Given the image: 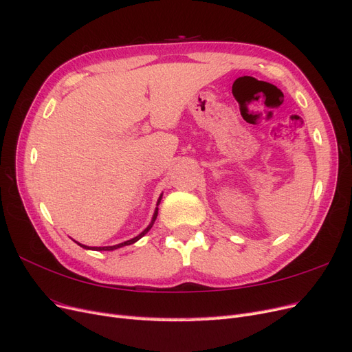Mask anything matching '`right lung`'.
I'll use <instances>...</instances> for the list:
<instances>
[{"instance_id": "obj_1", "label": "right lung", "mask_w": 352, "mask_h": 352, "mask_svg": "<svg viewBox=\"0 0 352 352\" xmlns=\"http://www.w3.org/2000/svg\"><path fill=\"white\" fill-rule=\"evenodd\" d=\"M162 198H163V194L160 195V198H158V201H157V207H155V210H154V214H153V219H151V221H150V225H148L140 235L138 236H135V238H132V239H129V241H124V242H122V243H117V245H113V247H88V245H83V243H79V242H76L78 245H80L82 248H85V250H92V251H114V250H117V248H122V247H126V245H131V243H135L136 241H140L144 235H146L148 232H150V229L153 228V225H154V221H155V219H157V214H158V206H160V201H162Z\"/></svg>"}]
</instances>
